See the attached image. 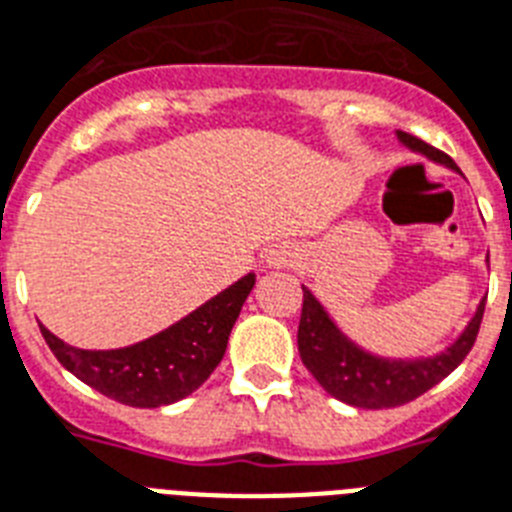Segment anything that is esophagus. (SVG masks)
<instances>
[{
    "instance_id": "1",
    "label": "esophagus",
    "mask_w": 512,
    "mask_h": 512,
    "mask_svg": "<svg viewBox=\"0 0 512 512\" xmlns=\"http://www.w3.org/2000/svg\"><path fill=\"white\" fill-rule=\"evenodd\" d=\"M292 263H294V252L286 247L273 249V252L265 257V265H268V268H289Z\"/></svg>"
}]
</instances>
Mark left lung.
<instances>
[{"instance_id": "obj_1", "label": "left lung", "mask_w": 512, "mask_h": 512, "mask_svg": "<svg viewBox=\"0 0 512 512\" xmlns=\"http://www.w3.org/2000/svg\"><path fill=\"white\" fill-rule=\"evenodd\" d=\"M397 139H400L402 147H407L415 155L439 162L444 168L458 170L452 157H447L426 141L402 134V131H397ZM486 263H489V257H486ZM302 292H305V299H302V318H299L297 331L302 363L331 397L352 407H365V410L405 405V402L421 397L423 392H429L431 386L439 384L442 378L450 376L476 342L486 302V299H481L473 318L463 328V334L439 355L381 357L352 342L307 286H302Z\"/></svg>"}]
</instances>
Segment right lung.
Masks as SVG:
<instances>
[{
  "label": "right lung",
  "mask_w": 512,
  "mask_h": 512,
  "mask_svg": "<svg viewBox=\"0 0 512 512\" xmlns=\"http://www.w3.org/2000/svg\"><path fill=\"white\" fill-rule=\"evenodd\" d=\"M252 286L255 273H247L165 331L120 350H78L47 326L39 328L62 368L99 394L131 407L173 405L197 392L218 368Z\"/></svg>",
  "instance_id": "right-lung-1"
}]
</instances>
